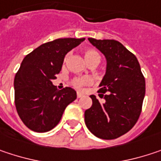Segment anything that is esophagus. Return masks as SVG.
<instances>
[{
    "label": "esophagus",
    "mask_w": 161,
    "mask_h": 161,
    "mask_svg": "<svg viewBox=\"0 0 161 161\" xmlns=\"http://www.w3.org/2000/svg\"><path fill=\"white\" fill-rule=\"evenodd\" d=\"M82 96H83V94H82L81 92H77V97H78V98H79V97H81Z\"/></svg>",
    "instance_id": "34e87169"
}]
</instances>
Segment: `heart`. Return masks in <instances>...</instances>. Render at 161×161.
<instances>
[{"instance_id":"obj_1","label":"heart","mask_w":161,"mask_h":161,"mask_svg":"<svg viewBox=\"0 0 161 161\" xmlns=\"http://www.w3.org/2000/svg\"><path fill=\"white\" fill-rule=\"evenodd\" d=\"M68 55L65 57V60L67 59ZM84 57H85V60L86 62L88 64V63H97L98 64L99 61H100V55L97 51L94 50V49H87L84 51ZM64 60V61H65ZM92 82V79L90 77H81V78H75L74 79L72 84L75 87H82L83 86L85 85H88Z\"/></svg>"}]
</instances>
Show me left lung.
<instances>
[{"mask_svg":"<svg viewBox=\"0 0 161 161\" xmlns=\"http://www.w3.org/2000/svg\"><path fill=\"white\" fill-rule=\"evenodd\" d=\"M106 59V73L99 84V102L85 111L88 130L101 139H115L130 131L138 120L146 93L145 77L136 57L114 39L88 38Z\"/></svg>","mask_w":161,"mask_h":161,"instance_id":"obj_1","label":"left lung"}]
</instances>
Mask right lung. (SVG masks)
<instances>
[{
  "instance_id": "right-lung-1",
  "label": "right lung",
  "mask_w": 161,
  "mask_h": 161,
  "mask_svg": "<svg viewBox=\"0 0 161 161\" xmlns=\"http://www.w3.org/2000/svg\"><path fill=\"white\" fill-rule=\"evenodd\" d=\"M85 38H58L27 54L14 77L17 113L30 130L44 133L53 129L65 108L76 98L72 87L57 89L52 80L60 73L65 55Z\"/></svg>"
}]
</instances>
